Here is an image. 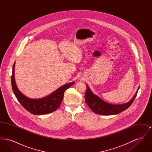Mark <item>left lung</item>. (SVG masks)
Returning <instances> with one entry per match:
<instances>
[{
    "label": "left lung",
    "instance_id": "left-lung-1",
    "mask_svg": "<svg viewBox=\"0 0 152 152\" xmlns=\"http://www.w3.org/2000/svg\"><path fill=\"white\" fill-rule=\"evenodd\" d=\"M85 94V100L90 109L95 113L101 115H117L128 108L134 100L138 91L129 102L121 105H113L102 100L98 96L94 94L87 85Z\"/></svg>",
    "mask_w": 152,
    "mask_h": 152
}]
</instances>
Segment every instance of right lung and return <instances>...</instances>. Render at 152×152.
Segmentation results:
<instances>
[{
    "mask_svg": "<svg viewBox=\"0 0 152 152\" xmlns=\"http://www.w3.org/2000/svg\"><path fill=\"white\" fill-rule=\"evenodd\" d=\"M15 63L13 65L11 76V84L13 92L16 99L22 104V106L34 115H39L47 114L57 110L63 99L64 92L75 84V82H72L64 85L52 94L42 99L36 100L31 99L22 94L16 87L15 81Z\"/></svg>",
    "mask_w": 152,
    "mask_h": 152,
    "instance_id": "add662e5",
    "label": "right lung"
}]
</instances>
